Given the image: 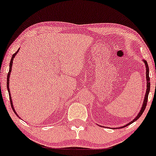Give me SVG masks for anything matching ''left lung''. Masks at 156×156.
Segmentation results:
<instances>
[{"label":"left lung","instance_id":"left-lung-1","mask_svg":"<svg viewBox=\"0 0 156 156\" xmlns=\"http://www.w3.org/2000/svg\"><path fill=\"white\" fill-rule=\"evenodd\" d=\"M143 62H144L145 65V69H146V80H147V84H146V91H145V95L144 97V100H143V105H142V107H141L140 108V112H139L138 114L137 115V116H135V118L133 119L132 121H130V122H128L127 124L123 125V126H121V127H115L114 129H119V128H123V127H127V125L132 124L133 122H134L135 121H136L137 120H138L139 118L142 115L143 112H144L145 109V107H146L147 105V98H148V94H149V92H150V86H151V82H150V77H149V67H148V65H147V61H145L143 59ZM104 127V126H103Z\"/></svg>","mask_w":156,"mask_h":156}]
</instances>
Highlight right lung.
Wrapping results in <instances>:
<instances>
[{"label":"right lung","instance_id":"add662e5","mask_svg":"<svg viewBox=\"0 0 156 156\" xmlns=\"http://www.w3.org/2000/svg\"><path fill=\"white\" fill-rule=\"evenodd\" d=\"M19 48L18 49V51L16 52L15 54H13V56H12V58L11 59V62H10V64H9V73H8V76H7V90H8V92H9V98H10V102H11V108H12V110H13V112H15L16 115H17L18 117L19 116V115L17 114V112H16V111L15 110V109H14V107H13V102H12V99H11V92H10V88H9V78H10V74H11V69H12V64H13V58H15V56L16 54L19 53Z\"/></svg>","mask_w":156,"mask_h":156}]
</instances>
